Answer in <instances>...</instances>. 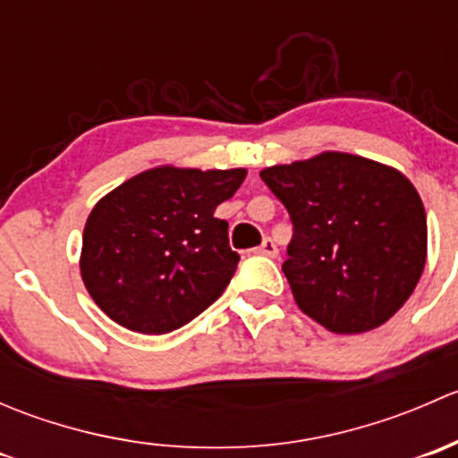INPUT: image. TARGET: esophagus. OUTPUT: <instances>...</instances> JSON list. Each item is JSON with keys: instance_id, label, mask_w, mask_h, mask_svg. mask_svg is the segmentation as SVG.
<instances>
[{"instance_id": "34e87169", "label": "esophagus", "mask_w": 458, "mask_h": 458, "mask_svg": "<svg viewBox=\"0 0 458 458\" xmlns=\"http://www.w3.org/2000/svg\"><path fill=\"white\" fill-rule=\"evenodd\" d=\"M255 252L257 255H266V257H276V246H275V242H272V239H266V242L261 243V246L259 248H255Z\"/></svg>"}]
</instances>
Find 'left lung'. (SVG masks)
<instances>
[{
	"mask_svg": "<svg viewBox=\"0 0 458 458\" xmlns=\"http://www.w3.org/2000/svg\"><path fill=\"white\" fill-rule=\"evenodd\" d=\"M259 177L293 219L281 267L308 317L336 335H359L408 301L426 267L428 221L403 173L327 150Z\"/></svg>",
	"mask_w": 458,
	"mask_h": 458,
	"instance_id": "8db88e82",
	"label": "left lung"
}]
</instances>
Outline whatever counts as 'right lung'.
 Returning a JSON list of instances; mask_svg holds the SVG:
<instances>
[{"label": "right lung", "instance_id": "1", "mask_svg": "<svg viewBox=\"0 0 458 458\" xmlns=\"http://www.w3.org/2000/svg\"><path fill=\"white\" fill-rule=\"evenodd\" d=\"M246 174L157 165L101 197L88 215L80 257L92 301L143 335H165L201 315L237 270L228 224L215 210Z\"/></svg>", "mask_w": 458, "mask_h": 458}]
</instances>
